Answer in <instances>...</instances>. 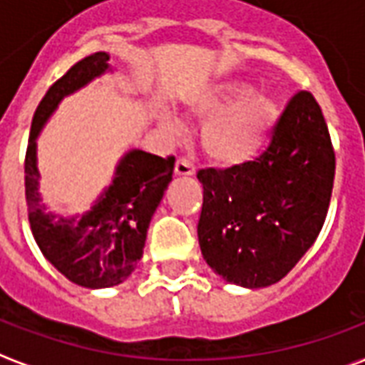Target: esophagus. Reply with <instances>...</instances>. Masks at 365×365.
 I'll return each instance as SVG.
<instances>
[{
	"mask_svg": "<svg viewBox=\"0 0 365 365\" xmlns=\"http://www.w3.org/2000/svg\"><path fill=\"white\" fill-rule=\"evenodd\" d=\"M196 169H194V165L186 159V157H179L177 159V163H175V175H179V177H192Z\"/></svg>",
	"mask_w": 365,
	"mask_h": 365,
	"instance_id": "esophagus-1",
	"label": "esophagus"
}]
</instances>
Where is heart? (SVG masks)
<instances>
[{"label":"heart","mask_w":365,"mask_h":365,"mask_svg":"<svg viewBox=\"0 0 365 365\" xmlns=\"http://www.w3.org/2000/svg\"><path fill=\"white\" fill-rule=\"evenodd\" d=\"M243 81H220L188 98L186 108L196 118H208L200 132L204 153L222 167H235L259 153L272 128L278 106L267 95H251ZM169 130H179L175 116L163 114Z\"/></svg>","instance_id":"b5f03b06"}]
</instances>
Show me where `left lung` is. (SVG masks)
I'll use <instances>...</instances> for the list:
<instances>
[{
	"instance_id": "left-lung-1",
	"label": "left lung",
	"mask_w": 365,
	"mask_h": 365,
	"mask_svg": "<svg viewBox=\"0 0 365 365\" xmlns=\"http://www.w3.org/2000/svg\"><path fill=\"white\" fill-rule=\"evenodd\" d=\"M202 257L243 288L280 282L315 243L329 212L334 150L309 91L295 93L255 161L202 169Z\"/></svg>"
}]
</instances>
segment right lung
I'll list each match as a JSON object with an SVG mask.
<instances>
[{
    "label": "right lung",
    "mask_w": 365,
    "mask_h": 365,
    "mask_svg": "<svg viewBox=\"0 0 365 365\" xmlns=\"http://www.w3.org/2000/svg\"><path fill=\"white\" fill-rule=\"evenodd\" d=\"M110 56L95 52L71 66L56 81L33 116L25 157V196L34 241L52 267L83 288L118 286L132 274L143 255L148 227L167 186L175 157H157L130 150L116 167L114 179L83 215L46 212L38 192L36 138L63 97L79 91L110 70Z\"/></svg>",
    "instance_id": "right-lung-1"
}]
</instances>
